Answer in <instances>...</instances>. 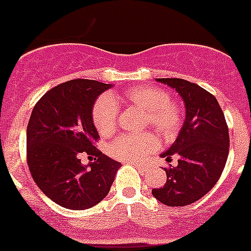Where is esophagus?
Returning <instances> with one entry per match:
<instances>
[{"label": "esophagus", "mask_w": 251, "mask_h": 251, "mask_svg": "<svg viewBox=\"0 0 251 251\" xmlns=\"http://www.w3.org/2000/svg\"><path fill=\"white\" fill-rule=\"evenodd\" d=\"M136 167L138 168L139 171H147V166H143V165H136Z\"/></svg>", "instance_id": "obj_1"}]
</instances>
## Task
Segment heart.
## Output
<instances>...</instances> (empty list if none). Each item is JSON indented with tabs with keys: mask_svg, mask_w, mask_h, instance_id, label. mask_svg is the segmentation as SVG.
I'll return each mask as SVG.
<instances>
[{
	"mask_svg": "<svg viewBox=\"0 0 251 251\" xmlns=\"http://www.w3.org/2000/svg\"><path fill=\"white\" fill-rule=\"evenodd\" d=\"M118 100L132 104L146 110L147 123L158 130L162 136H172L181 122L179 109L171 101L166 90L151 85H139L127 89L121 95H100L92 109V119L101 136H109L117 128L118 122ZM156 138L151 133L122 134L108 147L114 158L126 162L142 161L148 153L156 150Z\"/></svg>",
	"mask_w": 251,
	"mask_h": 251,
	"instance_id": "obj_1",
	"label": "heart"
}]
</instances>
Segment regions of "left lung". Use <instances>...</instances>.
<instances>
[{
    "label": "left lung",
    "instance_id": "obj_1",
    "mask_svg": "<svg viewBox=\"0 0 251 251\" xmlns=\"http://www.w3.org/2000/svg\"><path fill=\"white\" fill-rule=\"evenodd\" d=\"M176 90L186 108V118L176 141L162 158L178 165L165 168V186L152 190L159 202L186 206L200 200L219 181L229 154V128L219 101L197 84L178 77L156 79Z\"/></svg>",
    "mask_w": 251,
    "mask_h": 251
}]
</instances>
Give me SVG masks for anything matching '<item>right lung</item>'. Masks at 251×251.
Wrapping results in <instances>:
<instances>
[{
  "label": "right lung",
  "instance_id": "add662e5",
  "mask_svg": "<svg viewBox=\"0 0 251 251\" xmlns=\"http://www.w3.org/2000/svg\"><path fill=\"white\" fill-rule=\"evenodd\" d=\"M112 88L74 79L49 90L34 106L26 132L27 165L39 188L57 205L85 210L108 195L121 163L95 147L99 134L92 109L101 93ZM96 162L81 163V153Z\"/></svg>",
  "mask_w": 251,
  "mask_h": 251
}]
</instances>
